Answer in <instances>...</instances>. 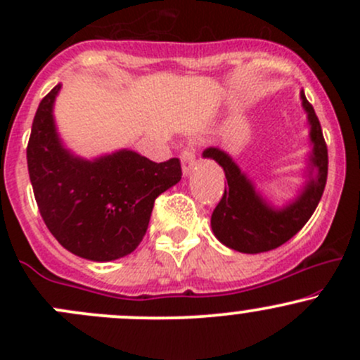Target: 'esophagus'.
<instances>
[{"mask_svg": "<svg viewBox=\"0 0 360 360\" xmlns=\"http://www.w3.org/2000/svg\"><path fill=\"white\" fill-rule=\"evenodd\" d=\"M181 165H183V174L188 176V174L193 170L195 167V148L193 144H188L183 151H181Z\"/></svg>", "mask_w": 360, "mask_h": 360, "instance_id": "1", "label": "esophagus"}]
</instances>
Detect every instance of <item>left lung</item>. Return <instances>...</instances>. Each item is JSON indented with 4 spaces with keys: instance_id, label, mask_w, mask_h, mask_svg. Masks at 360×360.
<instances>
[{
    "instance_id": "obj_1",
    "label": "left lung",
    "mask_w": 360,
    "mask_h": 360,
    "mask_svg": "<svg viewBox=\"0 0 360 360\" xmlns=\"http://www.w3.org/2000/svg\"><path fill=\"white\" fill-rule=\"evenodd\" d=\"M301 106L310 125V146L307 176L300 193L282 207H275L256 190L248 174L242 172L235 160L219 150L207 148L202 157L219 163L226 176L228 188L210 217L212 233L226 248L245 254L266 252L292 238L307 224L321 202L328 179V146L321 123L304 92H300Z\"/></svg>"
}]
</instances>
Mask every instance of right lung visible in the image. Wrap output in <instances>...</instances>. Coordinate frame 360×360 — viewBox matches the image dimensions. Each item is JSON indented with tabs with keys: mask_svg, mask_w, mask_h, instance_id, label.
<instances>
[{
	"mask_svg": "<svg viewBox=\"0 0 360 360\" xmlns=\"http://www.w3.org/2000/svg\"><path fill=\"white\" fill-rule=\"evenodd\" d=\"M39 103L27 144V169L39 214L64 249L90 261H112L141 244L155 198L181 181L177 158L157 163L132 150L92 160L64 146L53 118L60 92Z\"/></svg>",
	"mask_w": 360,
	"mask_h": 360,
	"instance_id": "right-lung-1",
	"label": "right lung"
}]
</instances>
